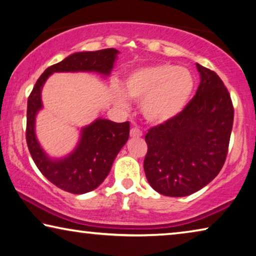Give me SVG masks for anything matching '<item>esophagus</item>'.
<instances>
[{"mask_svg": "<svg viewBox=\"0 0 256 256\" xmlns=\"http://www.w3.org/2000/svg\"><path fill=\"white\" fill-rule=\"evenodd\" d=\"M130 136H131L132 138H140V136H142V132H141L139 128H131V131H130Z\"/></svg>", "mask_w": 256, "mask_h": 256, "instance_id": "1", "label": "esophagus"}]
</instances>
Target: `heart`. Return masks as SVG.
I'll list each match as a JSON object with an SVG mask.
<instances>
[{
	"instance_id": "heart-1",
	"label": "heart",
	"mask_w": 256,
	"mask_h": 256,
	"mask_svg": "<svg viewBox=\"0 0 256 256\" xmlns=\"http://www.w3.org/2000/svg\"><path fill=\"white\" fill-rule=\"evenodd\" d=\"M194 88L192 72L168 62L136 68L122 84L125 94L140 101V112L152 124H164L179 115L188 104ZM115 101L122 108L128 106L120 91L115 93Z\"/></svg>"
}]
</instances>
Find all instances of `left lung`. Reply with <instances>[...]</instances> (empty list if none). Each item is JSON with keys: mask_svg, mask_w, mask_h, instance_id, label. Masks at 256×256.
<instances>
[{"mask_svg": "<svg viewBox=\"0 0 256 256\" xmlns=\"http://www.w3.org/2000/svg\"><path fill=\"white\" fill-rule=\"evenodd\" d=\"M196 94L173 120L152 128L144 168L149 184L164 196L184 197L208 184L228 154L234 107L216 72L196 64Z\"/></svg>", "mask_w": 256, "mask_h": 256, "instance_id": "left-lung-1", "label": "left lung"}]
</instances>
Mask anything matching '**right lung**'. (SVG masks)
Returning <instances> with one entry per match:
<instances>
[{"label": "right lung", "mask_w": 256, "mask_h": 256, "mask_svg": "<svg viewBox=\"0 0 256 256\" xmlns=\"http://www.w3.org/2000/svg\"><path fill=\"white\" fill-rule=\"evenodd\" d=\"M120 52L116 48L76 52L62 62L48 67L36 82L27 101L26 140L34 163L46 179L64 192L82 194L102 184L114 160L130 136V123H115L98 118L80 128V141L70 155L51 158L40 147L35 134V118L42 109L40 93L48 77L54 72H94L110 74Z\"/></svg>", "instance_id": "obj_1"}]
</instances>
